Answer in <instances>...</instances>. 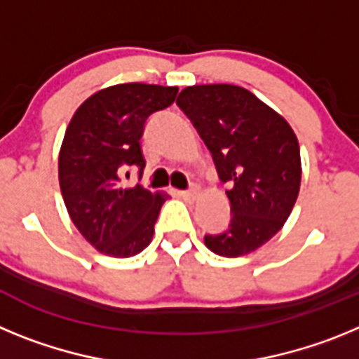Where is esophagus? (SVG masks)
<instances>
[{
	"label": "esophagus",
	"mask_w": 359,
	"mask_h": 359,
	"mask_svg": "<svg viewBox=\"0 0 359 359\" xmlns=\"http://www.w3.org/2000/svg\"><path fill=\"white\" fill-rule=\"evenodd\" d=\"M198 194H199V189L180 190V192H177V196H180V198H183V199H189V201H194V199L198 198Z\"/></svg>",
	"instance_id": "obj_1"
}]
</instances>
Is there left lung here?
<instances>
[{
	"label": "left lung",
	"instance_id": "obj_1",
	"mask_svg": "<svg viewBox=\"0 0 359 359\" xmlns=\"http://www.w3.org/2000/svg\"><path fill=\"white\" fill-rule=\"evenodd\" d=\"M176 102L212 152L221 182L230 185V224L219 236H205L207 248L221 257L255 252L284 226L297 203L302 180L297 135L241 86H187Z\"/></svg>",
	"mask_w": 359,
	"mask_h": 359
}]
</instances>
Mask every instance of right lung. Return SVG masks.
Listing matches in <instances>:
<instances>
[{"label":"right lung","mask_w":359,"mask_h":359,"mask_svg":"<svg viewBox=\"0 0 359 359\" xmlns=\"http://www.w3.org/2000/svg\"><path fill=\"white\" fill-rule=\"evenodd\" d=\"M176 93V86H109L86 98L66 128L59 151L62 199L81 236L104 255L133 257L152 241L169 194L123 187L122 170H144L145 120L169 107Z\"/></svg>","instance_id":"right-lung-1"}]
</instances>
